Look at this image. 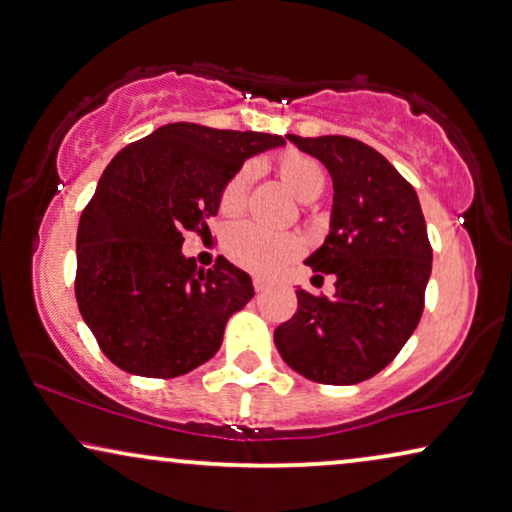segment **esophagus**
<instances>
[{
    "label": "esophagus",
    "instance_id": "esophagus-1",
    "mask_svg": "<svg viewBox=\"0 0 512 512\" xmlns=\"http://www.w3.org/2000/svg\"><path fill=\"white\" fill-rule=\"evenodd\" d=\"M254 288H256V293L265 291V281H263L261 277H256V279H254Z\"/></svg>",
    "mask_w": 512,
    "mask_h": 512
}]
</instances>
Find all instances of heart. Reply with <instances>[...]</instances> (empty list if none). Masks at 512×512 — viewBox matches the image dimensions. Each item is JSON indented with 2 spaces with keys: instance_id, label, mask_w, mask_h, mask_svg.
<instances>
[{
  "instance_id": "b5f03b06",
  "label": "heart",
  "mask_w": 512,
  "mask_h": 512,
  "mask_svg": "<svg viewBox=\"0 0 512 512\" xmlns=\"http://www.w3.org/2000/svg\"><path fill=\"white\" fill-rule=\"evenodd\" d=\"M279 175L288 187L295 191L300 201L311 203L323 196L328 175L316 159L305 154H286L279 161ZM251 182H254V166H242L221 191L219 207L224 214H238L247 205ZM224 251L233 263L256 274H272L284 268L291 258L298 256L300 242L291 233L272 231L256 221H240L233 224L224 235Z\"/></svg>"
}]
</instances>
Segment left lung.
<instances>
[{"instance_id": "left-lung-1", "label": "left lung", "mask_w": 512, "mask_h": 512, "mask_svg": "<svg viewBox=\"0 0 512 512\" xmlns=\"http://www.w3.org/2000/svg\"><path fill=\"white\" fill-rule=\"evenodd\" d=\"M332 177L330 233L307 265L335 298L298 288V311L274 330L284 362L309 381L353 385L388 367L425 307L432 247L416 189L365 143L286 136Z\"/></svg>"}]
</instances>
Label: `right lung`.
Instances as JSON below:
<instances>
[{"mask_svg": "<svg viewBox=\"0 0 512 512\" xmlns=\"http://www.w3.org/2000/svg\"><path fill=\"white\" fill-rule=\"evenodd\" d=\"M281 136L175 122L115 154L76 238V300L106 358L147 379H175L219 351L228 318L254 298L251 277L182 254L219 212L226 182Z\"/></svg>", "mask_w": 512, "mask_h": 512, "instance_id": "1", "label": "right lung"}]
</instances>
